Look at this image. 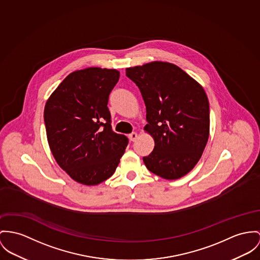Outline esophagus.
I'll use <instances>...</instances> for the list:
<instances>
[{
  "mask_svg": "<svg viewBox=\"0 0 260 260\" xmlns=\"http://www.w3.org/2000/svg\"><path fill=\"white\" fill-rule=\"evenodd\" d=\"M128 139L131 140V141H135V140L138 139V134L137 133H132V134H129L128 135Z\"/></svg>",
  "mask_w": 260,
  "mask_h": 260,
  "instance_id": "esophagus-1",
  "label": "esophagus"
}]
</instances>
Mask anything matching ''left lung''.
Segmentation results:
<instances>
[{"label":"left lung","instance_id":"1","mask_svg":"<svg viewBox=\"0 0 260 260\" xmlns=\"http://www.w3.org/2000/svg\"><path fill=\"white\" fill-rule=\"evenodd\" d=\"M146 108L144 131L154 140L143 157L161 178L179 179L198 163L210 135V106L200 84L175 64L152 61L125 69Z\"/></svg>","mask_w":260,"mask_h":260}]
</instances>
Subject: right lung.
<instances>
[{
	"label": "right lung",
	"mask_w": 260,
	"mask_h": 260,
	"mask_svg": "<svg viewBox=\"0 0 260 260\" xmlns=\"http://www.w3.org/2000/svg\"><path fill=\"white\" fill-rule=\"evenodd\" d=\"M120 78L116 69L89 67L70 73L44 107L47 141L60 167L94 186L116 171L128 140L113 132L107 107Z\"/></svg>",
	"instance_id": "add662e5"
}]
</instances>
